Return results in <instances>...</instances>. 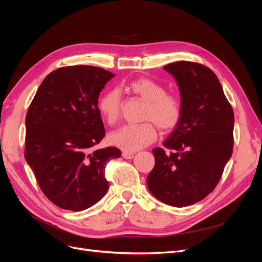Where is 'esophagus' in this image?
<instances>
[{
  "label": "esophagus",
  "mask_w": 262,
  "mask_h": 262,
  "mask_svg": "<svg viewBox=\"0 0 262 262\" xmlns=\"http://www.w3.org/2000/svg\"><path fill=\"white\" fill-rule=\"evenodd\" d=\"M122 157L125 158V160H132V158L134 157V153H131V152H123V153H122Z\"/></svg>",
  "instance_id": "esophagus-1"
}]
</instances>
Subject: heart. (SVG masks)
<instances>
[{
	"mask_svg": "<svg viewBox=\"0 0 262 262\" xmlns=\"http://www.w3.org/2000/svg\"><path fill=\"white\" fill-rule=\"evenodd\" d=\"M134 96L146 102L140 124H125L108 136L109 143L124 152H136L156 139V129L168 132L178 125L182 106L173 94H167L165 86L150 78H138L126 85ZM98 112L108 124H115L121 115V95L117 90L106 92L98 100Z\"/></svg>",
	"mask_w": 262,
	"mask_h": 262,
	"instance_id": "1",
	"label": "heart"
}]
</instances>
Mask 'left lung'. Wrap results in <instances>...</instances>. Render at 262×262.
<instances>
[{"label":"left lung","instance_id":"left-lung-1","mask_svg":"<svg viewBox=\"0 0 262 262\" xmlns=\"http://www.w3.org/2000/svg\"><path fill=\"white\" fill-rule=\"evenodd\" d=\"M178 84L182 115L164 142L153 149L154 168L147 188L171 207H188L204 199L216 187L233 153L234 112L217 76L195 62L165 66Z\"/></svg>","mask_w":262,"mask_h":262}]
</instances>
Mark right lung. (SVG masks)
<instances>
[{
	"label": "right lung",
	"instance_id": "obj_1",
	"mask_svg": "<svg viewBox=\"0 0 262 262\" xmlns=\"http://www.w3.org/2000/svg\"><path fill=\"white\" fill-rule=\"evenodd\" d=\"M114 76L97 67L60 68L46 76L28 108L25 158L45 195L61 209L91 208L108 190L106 165L121 152L93 147L105 137L99 94Z\"/></svg>",
	"mask_w": 262,
	"mask_h": 262
}]
</instances>
